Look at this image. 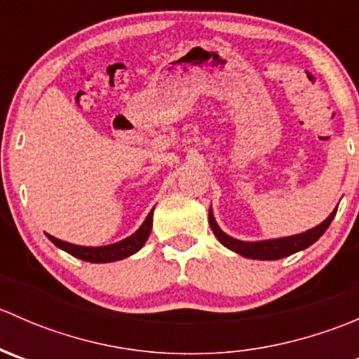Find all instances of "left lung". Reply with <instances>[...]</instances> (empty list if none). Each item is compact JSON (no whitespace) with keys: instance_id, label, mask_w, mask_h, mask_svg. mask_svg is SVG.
<instances>
[{"instance_id":"obj_1","label":"left lung","mask_w":359,"mask_h":359,"mask_svg":"<svg viewBox=\"0 0 359 359\" xmlns=\"http://www.w3.org/2000/svg\"><path fill=\"white\" fill-rule=\"evenodd\" d=\"M337 213V206L334 212L327 217L321 224H318L313 229H307L306 233L293 234V236H285V238H274V240H259V241H243L236 240V238L229 236L227 233H224L222 229L217 224L215 217H213V210L210 206L208 212V222L212 227L213 234L217 236V240L224 245L226 248L233 250L234 253L241 257H247V259H255V260H278L283 259V257L292 255V253L300 252V250L311 247L313 243H316L321 236L325 234V231L328 229V226L332 224Z\"/></svg>"}]
</instances>
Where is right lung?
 <instances>
[{
	"label": "right lung",
	"mask_w": 359,
	"mask_h": 359,
	"mask_svg": "<svg viewBox=\"0 0 359 359\" xmlns=\"http://www.w3.org/2000/svg\"><path fill=\"white\" fill-rule=\"evenodd\" d=\"M153 212L154 208L147 213L146 220L142 222V226L135 231L133 234L126 236L125 240L116 241V243L104 245V247H81V245H72L67 241L59 240L55 236H48V240L52 241L55 247H59L64 252H67L69 255L76 257V259L86 260V262L93 264H106V262H116V260H123L126 257L133 255V253L139 252L144 247V243L149 238L151 229H153Z\"/></svg>",
	"instance_id": "right-lung-1"
}]
</instances>
